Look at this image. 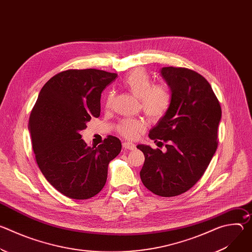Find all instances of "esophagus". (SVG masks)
Segmentation results:
<instances>
[{"instance_id":"esophagus-1","label":"esophagus","mask_w":252,"mask_h":252,"mask_svg":"<svg viewBox=\"0 0 252 252\" xmlns=\"http://www.w3.org/2000/svg\"><path fill=\"white\" fill-rule=\"evenodd\" d=\"M123 147H124V149H126V150H129V151H133V150H135V145L134 143H132V142H124L123 143Z\"/></svg>"}]
</instances>
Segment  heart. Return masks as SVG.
<instances>
[{
    "label": "heart",
    "instance_id": "b5f03b06",
    "mask_svg": "<svg viewBox=\"0 0 252 252\" xmlns=\"http://www.w3.org/2000/svg\"><path fill=\"white\" fill-rule=\"evenodd\" d=\"M124 86L133 95L139 98V106L150 121L158 123L165 117L172 103V91L165 83L153 85L150 75L145 69L137 68L124 80ZM113 93L106 95V106H110ZM147 128V123L142 119H125L118 126L120 134L128 139L136 138Z\"/></svg>",
    "mask_w": 252,
    "mask_h": 252
}]
</instances>
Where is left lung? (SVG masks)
<instances>
[{
	"instance_id": "1",
	"label": "left lung",
	"mask_w": 252,
	"mask_h": 252,
	"mask_svg": "<svg viewBox=\"0 0 252 252\" xmlns=\"http://www.w3.org/2000/svg\"><path fill=\"white\" fill-rule=\"evenodd\" d=\"M172 91L168 113L151 129L150 138L166 151L136 148L145 155L140 179L153 193L171 197L191 189L203 175L218 149L221 107L209 83L186 67H162Z\"/></svg>"
}]
</instances>
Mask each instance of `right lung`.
Wrapping results in <instances>:
<instances>
[{
	"label": "right lung",
	"instance_id": "obj_1",
	"mask_svg": "<svg viewBox=\"0 0 252 252\" xmlns=\"http://www.w3.org/2000/svg\"><path fill=\"white\" fill-rule=\"evenodd\" d=\"M117 77L95 68L61 71L42 88L31 112L35 160L47 181L69 198L97 194L105 185L110 161L122 151L116 136L91 148L81 134L93 117H99L101 92Z\"/></svg>",
	"mask_w": 252,
	"mask_h": 252
}]
</instances>
